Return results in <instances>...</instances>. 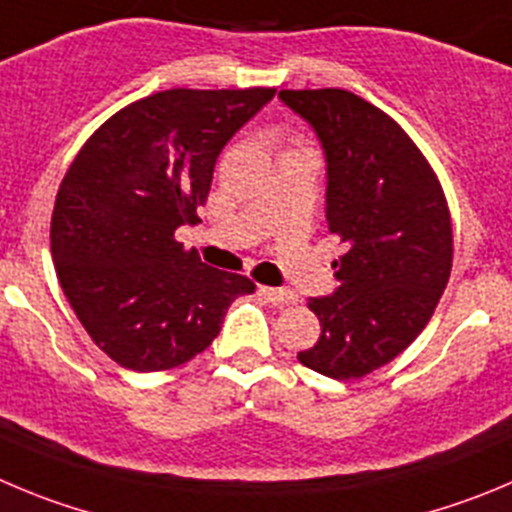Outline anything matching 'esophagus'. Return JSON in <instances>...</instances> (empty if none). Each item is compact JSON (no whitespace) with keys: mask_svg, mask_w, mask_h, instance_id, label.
Listing matches in <instances>:
<instances>
[{"mask_svg":"<svg viewBox=\"0 0 512 512\" xmlns=\"http://www.w3.org/2000/svg\"><path fill=\"white\" fill-rule=\"evenodd\" d=\"M260 295H265L270 303L275 305H285V303H295L298 295L293 290H285V288H267V285H260Z\"/></svg>","mask_w":512,"mask_h":512,"instance_id":"1","label":"esophagus"}]
</instances>
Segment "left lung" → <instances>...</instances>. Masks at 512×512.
Instances as JSON below:
<instances>
[{"label":"left lung","mask_w":512,"mask_h":512,"mask_svg":"<svg viewBox=\"0 0 512 512\" xmlns=\"http://www.w3.org/2000/svg\"><path fill=\"white\" fill-rule=\"evenodd\" d=\"M318 133L328 164L326 219L346 252L338 288L310 298L321 338L298 361L331 379H361L394 361L432 318L452 270L442 184L404 128L341 88L280 90Z\"/></svg>","instance_id":"1"}]
</instances>
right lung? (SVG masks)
<instances>
[{
	"mask_svg": "<svg viewBox=\"0 0 512 512\" xmlns=\"http://www.w3.org/2000/svg\"><path fill=\"white\" fill-rule=\"evenodd\" d=\"M275 88H174L126 105L85 141L57 189L50 250L95 346L131 371H164L212 346L227 308L255 293L174 232L199 222L214 164Z\"/></svg>",
	"mask_w": 512,
	"mask_h": 512,
	"instance_id": "obj_1",
	"label": "right lung"
}]
</instances>
